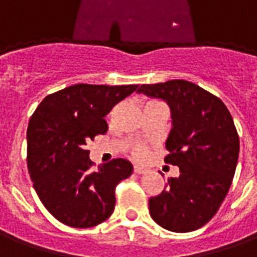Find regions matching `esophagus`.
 <instances>
[{
	"label": "esophagus",
	"mask_w": 257,
	"mask_h": 257,
	"mask_svg": "<svg viewBox=\"0 0 257 257\" xmlns=\"http://www.w3.org/2000/svg\"><path fill=\"white\" fill-rule=\"evenodd\" d=\"M147 169H146L143 165H135L134 167V172L138 173V175H140V173H145Z\"/></svg>",
	"instance_id": "34e87169"
}]
</instances>
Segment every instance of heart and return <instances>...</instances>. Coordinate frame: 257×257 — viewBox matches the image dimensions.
<instances>
[{
	"label": "heart",
	"instance_id": "1",
	"mask_svg": "<svg viewBox=\"0 0 257 257\" xmlns=\"http://www.w3.org/2000/svg\"><path fill=\"white\" fill-rule=\"evenodd\" d=\"M134 154L136 157H143L145 156V149H143V147H142V146H136V147H135V150H134Z\"/></svg>",
	"mask_w": 257,
	"mask_h": 257
}]
</instances>
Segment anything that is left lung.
Listing matches in <instances>:
<instances>
[{
  "label": "left lung",
  "instance_id": "obj_1",
  "mask_svg": "<svg viewBox=\"0 0 257 257\" xmlns=\"http://www.w3.org/2000/svg\"><path fill=\"white\" fill-rule=\"evenodd\" d=\"M138 92L171 108L164 161L180 172L149 199L151 217L169 231H194L215 216L231 186L239 154L231 114L217 96L184 79L143 84Z\"/></svg>",
  "mask_w": 257,
  "mask_h": 257
}]
</instances>
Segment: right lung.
Returning a JSON list of instances; mask_svg holds the SVG:
<instances>
[{
    "label": "right lung",
    "instance_id": "1",
    "mask_svg": "<svg viewBox=\"0 0 257 257\" xmlns=\"http://www.w3.org/2000/svg\"><path fill=\"white\" fill-rule=\"evenodd\" d=\"M138 85L77 84L48 95L27 128V168L38 197L63 224L88 228L111 216L115 187L134 172L115 158L93 171L85 145L107 132L104 117Z\"/></svg>",
    "mask_w": 257,
    "mask_h": 257
}]
</instances>
